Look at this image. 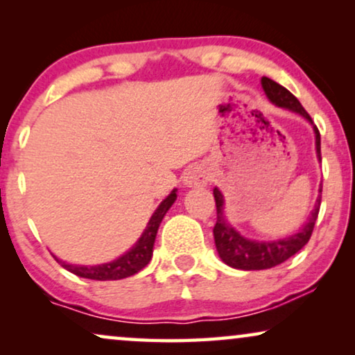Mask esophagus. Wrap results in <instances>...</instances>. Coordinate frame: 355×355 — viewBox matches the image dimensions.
<instances>
[{
    "instance_id": "34e87169",
    "label": "esophagus",
    "mask_w": 355,
    "mask_h": 355,
    "mask_svg": "<svg viewBox=\"0 0 355 355\" xmlns=\"http://www.w3.org/2000/svg\"><path fill=\"white\" fill-rule=\"evenodd\" d=\"M210 181V174L207 173L205 168L196 166L184 173L182 184L186 187H205Z\"/></svg>"
}]
</instances>
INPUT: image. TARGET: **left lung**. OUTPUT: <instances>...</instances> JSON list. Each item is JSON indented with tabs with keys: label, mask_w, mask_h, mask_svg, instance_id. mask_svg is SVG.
I'll use <instances>...</instances> for the list:
<instances>
[{
	"label": "left lung",
	"mask_w": 355,
	"mask_h": 355,
	"mask_svg": "<svg viewBox=\"0 0 355 355\" xmlns=\"http://www.w3.org/2000/svg\"><path fill=\"white\" fill-rule=\"evenodd\" d=\"M261 89H263L266 98L271 103L278 106V108H284L297 113L309 121L313 128L315 134V150H317L318 162H322V152H320V132L317 125L313 124L312 118H310L300 101L291 94L288 89L279 85L278 82L268 79V77H261ZM213 196H215L216 202V225L213 227V236H215V245L218 250L220 259L225 261L226 265L232 266L237 270H266L273 268V266L283 263L293 257L294 254L302 249L307 244L310 236H312L315 221H317L318 211H320V202H322V184L318 189V197L315 202L313 210L305 221V225L294 234L286 236L283 239L276 241H255L249 239V237L241 236L230 223H227L225 216V197H223L221 191L218 187L213 189Z\"/></svg>",
	"instance_id": "obj_1"
}]
</instances>
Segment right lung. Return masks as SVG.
Listing matches in <instances>:
<instances>
[{"mask_svg":"<svg viewBox=\"0 0 355 355\" xmlns=\"http://www.w3.org/2000/svg\"><path fill=\"white\" fill-rule=\"evenodd\" d=\"M178 189H173L171 193L164 198V200L159 203L157 210L150 218L147 223V227H145L142 234L137 239V242L130 247V249L123 254L118 259L108 261V263H100V265H74L67 263V261H62L58 259L56 255L55 260L60 263L62 268H66L71 273L76 276H80V278L87 279H95V281H114V279H124L129 278L135 273H139L144 266L148 265V261L152 260L153 255V244L155 237H157L158 227L162 225L164 215H166L169 208L178 198Z\"/></svg>","mask_w":355,"mask_h":355,"instance_id":"right-lung-1","label":"right lung"}]
</instances>
